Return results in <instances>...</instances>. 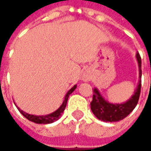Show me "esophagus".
Here are the masks:
<instances>
[{
    "label": "esophagus",
    "instance_id": "34e87169",
    "mask_svg": "<svg viewBox=\"0 0 151 151\" xmlns=\"http://www.w3.org/2000/svg\"><path fill=\"white\" fill-rule=\"evenodd\" d=\"M82 80L83 81H85V82H88L90 81V74H89L88 73H83V76H82Z\"/></svg>",
    "mask_w": 151,
    "mask_h": 151
}]
</instances>
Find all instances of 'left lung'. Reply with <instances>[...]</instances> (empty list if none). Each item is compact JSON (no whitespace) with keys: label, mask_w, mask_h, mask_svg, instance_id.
<instances>
[{"label":"left lung","mask_w":151,"mask_h":151,"mask_svg":"<svg viewBox=\"0 0 151 151\" xmlns=\"http://www.w3.org/2000/svg\"><path fill=\"white\" fill-rule=\"evenodd\" d=\"M137 59L139 65V82L134 95L125 103L120 104H110L104 99L96 88L93 91V98L91 103L92 112L99 120L106 122L120 121L129 116L137 104L142 87V59L139 53H137Z\"/></svg>","instance_id":"1"}]
</instances>
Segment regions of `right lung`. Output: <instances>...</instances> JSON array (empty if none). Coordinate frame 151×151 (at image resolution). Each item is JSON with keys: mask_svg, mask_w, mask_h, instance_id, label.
I'll return each mask as SVG.
<instances>
[{"mask_svg": "<svg viewBox=\"0 0 151 151\" xmlns=\"http://www.w3.org/2000/svg\"><path fill=\"white\" fill-rule=\"evenodd\" d=\"M76 86H74L73 87L69 90L68 93L66 94L65 97V100L63 102L62 105L56 111H54L52 113L49 114V115H46V116H34V115H31V114H28L24 112L23 111H22L21 109L19 108H18V111H20L23 116H24L27 120H29L30 121H32L34 123L36 124H50L52 123L54 121H56L59 119V117L61 116V114L65 110V108L66 107V104H67V101H68V98H69V95L72 93L74 90L76 89Z\"/></svg>", "mask_w": 151, "mask_h": 151, "instance_id": "add662e5", "label": "right lung"}]
</instances>
